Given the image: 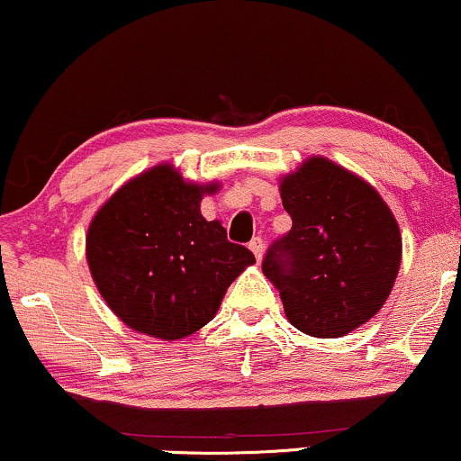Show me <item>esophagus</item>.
I'll return each mask as SVG.
<instances>
[{"mask_svg": "<svg viewBox=\"0 0 461 461\" xmlns=\"http://www.w3.org/2000/svg\"><path fill=\"white\" fill-rule=\"evenodd\" d=\"M249 249L254 251L256 260L260 262V260H262V254H264V241H262V239H260V237L251 239V241H249Z\"/></svg>", "mask_w": 461, "mask_h": 461, "instance_id": "obj_1", "label": "esophagus"}]
</instances>
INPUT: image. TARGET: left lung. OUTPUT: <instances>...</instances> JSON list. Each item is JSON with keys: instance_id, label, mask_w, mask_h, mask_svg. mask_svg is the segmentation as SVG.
<instances>
[{"instance_id": "8db88e82", "label": "left lung", "mask_w": 461, "mask_h": 461, "mask_svg": "<svg viewBox=\"0 0 461 461\" xmlns=\"http://www.w3.org/2000/svg\"><path fill=\"white\" fill-rule=\"evenodd\" d=\"M292 230L270 245L262 273L285 317L312 338H342L374 317L401 267L399 224L374 186L325 157L281 178Z\"/></svg>"}]
</instances>
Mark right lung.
<instances>
[{
  "label": "right lung",
  "mask_w": 461,
  "mask_h": 461,
  "mask_svg": "<svg viewBox=\"0 0 461 461\" xmlns=\"http://www.w3.org/2000/svg\"><path fill=\"white\" fill-rule=\"evenodd\" d=\"M169 163L142 172L96 212L86 258L100 295L144 336L180 339L216 317L226 289L256 262L218 220L201 216L203 194Z\"/></svg>",
  "instance_id": "obj_1"
}]
</instances>
